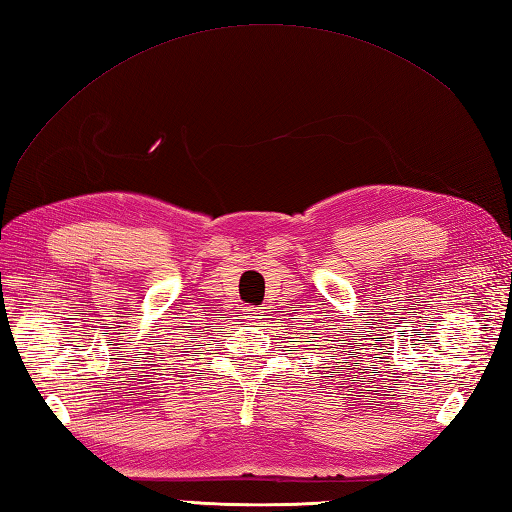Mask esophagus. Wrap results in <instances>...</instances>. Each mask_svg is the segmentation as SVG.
I'll list each match as a JSON object with an SVG mask.
<instances>
[{"label":"esophagus","mask_w":512,"mask_h":512,"mask_svg":"<svg viewBox=\"0 0 512 512\" xmlns=\"http://www.w3.org/2000/svg\"><path fill=\"white\" fill-rule=\"evenodd\" d=\"M244 314H246V319L248 321H259V319H262V314H264V310L262 308H255V306H248L246 310H244Z\"/></svg>","instance_id":"1"}]
</instances>
